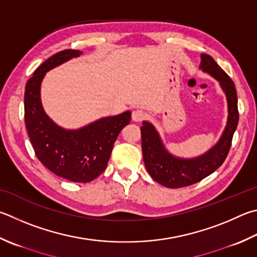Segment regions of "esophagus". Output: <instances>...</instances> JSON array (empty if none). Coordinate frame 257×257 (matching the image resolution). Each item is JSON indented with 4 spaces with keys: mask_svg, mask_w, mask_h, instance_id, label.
<instances>
[{
    "mask_svg": "<svg viewBox=\"0 0 257 257\" xmlns=\"http://www.w3.org/2000/svg\"><path fill=\"white\" fill-rule=\"evenodd\" d=\"M132 116H133V120L134 121H136V122H138V121H142V120L145 119V116H146V113H145L143 110L137 109V110L133 111Z\"/></svg>",
    "mask_w": 257,
    "mask_h": 257,
    "instance_id": "1",
    "label": "esophagus"
}]
</instances>
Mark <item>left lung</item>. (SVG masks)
<instances>
[{"label":"left lung","instance_id":"obj_1","mask_svg":"<svg viewBox=\"0 0 257 257\" xmlns=\"http://www.w3.org/2000/svg\"><path fill=\"white\" fill-rule=\"evenodd\" d=\"M199 68L216 78L226 94L227 123L221 137L208 152L193 158H183L174 156L167 151L156 128L148 121H143L141 132L145 166L149 175L166 188L177 189L198 183L220 167L229 153L232 136L238 124L239 114L234 82L209 55L201 54Z\"/></svg>","mask_w":257,"mask_h":257}]
</instances>
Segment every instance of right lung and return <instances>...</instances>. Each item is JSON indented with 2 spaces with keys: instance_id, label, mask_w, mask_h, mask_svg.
Instances as JSON below:
<instances>
[{
  "instance_id": "1",
  "label": "right lung",
  "mask_w": 257,
  "mask_h": 257,
  "mask_svg": "<svg viewBox=\"0 0 257 257\" xmlns=\"http://www.w3.org/2000/svg\"><path fill=\"white\" fill-rule=\"evenodd\" d=\"M83 53L66 49L55 54L36 69L25 92V122L38 160L63 179L86 183L105 170L113 144L132 112L104 116L78 129H65L51 120L41 104L40 86L46 73Z\"/></svg>"
}]
</instances>
